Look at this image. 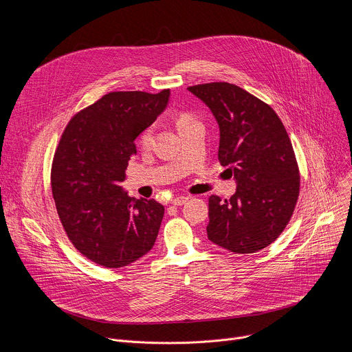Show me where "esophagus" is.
Segmentation results:
<instances>
[{"label":"esophagus","mask_w":352,"mask_h":352,"mask_svg":"<svg viewBox=\"0 0 352 352\" xmlns=\"http://www.w3.org/2000/svg\"><path fill=\"white\" fill-rule=\"evenodd\" d=\"M188 196H177V197H174L173 200H171V204L174 205V206H181V205H184V204H186L188 202Z\"/></svg>","instance_id":"obj_1"}]
</instances>
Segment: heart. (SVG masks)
<instances>
[{
  "instance_id": "obj_1",
  "label": "heart",
  "mask_w": 352,
  "mask_h": 352,
  "mask_svg": "<svg viewBox=\"0 0 352 352\" xmlns=\"http://www.w3.org/2000/svg\"><path fill=\"white\" fill-rule=\"evenodd\" d=\"M190 121H193V118H192L189 114H181V116L178 117L177 124H178V126H181V125H184V124H186V122H190ZM150 139H152V129H146V131L139 136V143H140L142 146H147V144L150 143Z\"/></svg>"
}]
</instances>
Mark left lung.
Instances as JSON below:
<instances>
[{
  "label": "left lung",
  "instance_id": "8db88e82",
  "mask_svg": "<svg viewBox=\"0 0 352 352\" xmlns=\"http://www.w3.org/2000/svg\"><path fill=\"white\" fill-rule=\"evenodd\" d=\"M188 90L210 109L219 129V160L236 182L226 200L209 197L208 238L234 254H254L278 238L299 195V171L288 133L254 94L227 82Z\"/></svg>",
  "mask_w": 352,
  "mask_h": 352
}]
</instances>
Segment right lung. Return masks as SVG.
Wrapping results in <instances>:
<instances>
[{
    "instance_id": "obj_1",
    "label": "right lung",
    "mask_w": 352,
    "mask_h": 352,
    "mask_svg": "<svg viewBox=\"0 0 352 352\" xmlns=\"http://www.w3.org/2000/svg\"><path fill=\"white\" fill-rule=\"evenodd\" d=\"M168 100L170 89L111 91L78 113L61 136L52 168L57 213L74 246L100 266H128L156 242L164 206L128 196L121 182L135 139Z\"/></svg>"
}]
</instances>
